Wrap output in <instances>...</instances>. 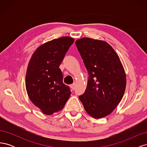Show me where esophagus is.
<instances>
[{
	"label": "esophagus",
	"mask_w": 147,
	"mask_h": 147,
	"mask_svg": "<svg viewBox=\"0 0 147 147\" xmlns=\"http://www.w3.org/2000/svg\"><path fill=\"white\" fill-rule=\"evenodd\" d=\"M70 88H71V89H72V90H75V83H74V84H70Z\"/></svg>",
	"instance_id": "34e87169"
}]
</instances>
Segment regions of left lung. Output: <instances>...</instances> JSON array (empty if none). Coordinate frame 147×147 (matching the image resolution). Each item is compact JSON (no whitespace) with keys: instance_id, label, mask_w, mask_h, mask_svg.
Returning <instances> with one entry per match:
<instances>
[{"instance_id":"1","label":"left lung","mask_w":147,"mask_h":147,"mask_svg":"<svg viewBox=\"0 0 147 147\" xmlns=\"http://www.w3.org/2000/svg\"><path fill=\"white\" fill-rule=\"evenodd\" d=\"M75 45L90 75L85 92L79 96L86 112L94 118L112 113L121 100L126 76L117 53L108 43L84 37Z\"/></svg>"}]
</instances>
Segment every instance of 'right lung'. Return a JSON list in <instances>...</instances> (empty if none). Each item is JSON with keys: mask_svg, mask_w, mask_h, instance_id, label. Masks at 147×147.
I'll list each match as a JSON object with an SVG mask.
<instances>
[{"mask_svg": "<svg viewBox=\"0 0 147 147\" xmlns=\"http://www.w3.org/2000/svg\"><path fill=\"white\" fill-rule=\"evenodd\" d=\"M74 38L63 37L38 47L31 57L26 75V88L31 102L45 115L58 112L70 96L63 82L59 65Z\"/></svg>", "mask_w": 147, "mask_h": 147, "instance_id": "1", "label": "right lung"}]
</instances>
